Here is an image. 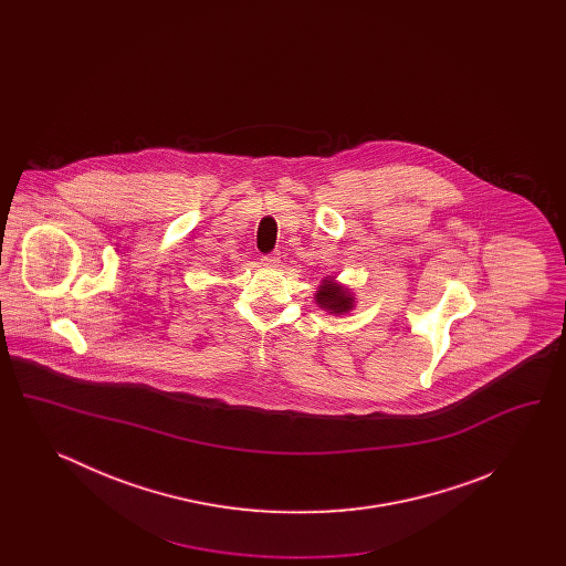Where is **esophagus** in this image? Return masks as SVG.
<instances>
[{"mask_svg": "<svg viewBox=\"0 0 566 566\" xmlns=\"http://www.w3.org/2000/svg\"><path fill=\"white\" fill-rule=\"evenodd\" d=\"M277 259H280L277 254H263V256H261V263H263V265H275Z\"/></svg>", "mask_w": 566, "mask_h": 566, "instance_id": "obj_1", "label": "esophagus"}]
</instances>
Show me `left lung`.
<instances>
[{
  "instance_id": "obj_1",
  "label": "left lung",
  "mask_w": 566,
  "mask_h": 566,
  "mask_svg": "<svg viewBox=\"0 0 566 566\" xmlns=\"http://www.w3.org/2000/svg\"><path fill=\"white\" fill-rule=\"evenodd\" d=\"M324 286H321V291L316 293V303L328 310L331 314H344L352 307V296L348 295V291L339 289L337 284H331V282H323Z\"/></svg>"
}]
</instances>
